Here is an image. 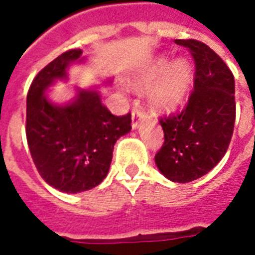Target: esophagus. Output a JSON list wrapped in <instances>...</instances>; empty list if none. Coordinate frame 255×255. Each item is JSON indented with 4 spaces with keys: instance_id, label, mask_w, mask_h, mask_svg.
Returning a JSON list of instances; mask_svg holds the SVG:
<instances>
[{
    "instance_id": "34e87169",
    "label": "esophagus",
    "mask_w": 255,
    "mask_h": 255,
    "mask_svg": "<svg viewBox=\"0 0 255 255\" xmlns=\"http://www.w3.org/2000/svg\"><path fill=\"white\" fill-rule=\"evenodd\" d=\"M144 118V114L140 110L139 104H135V107L132 110V128L135 129V128L139 127V123L141 122V119Z\"/></svg>"
}]
</instances>
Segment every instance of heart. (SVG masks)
Returning a JSON list of instances; mask_svg holds the SVG:
<instances>
[{
    "instance_id": "1",
    "label": "heart",
    "mask_w": 255,
    "mask_h": 255,
    "mask_svg": "<svg viewBox=\"0 0 255 255\" xmlns=\"http://www.w3.org/2000/svg\"><path fill=\"white\" fill-rule=\"evenodd\" d=\"M192 81V65L188 59H177L170 65L169 58L160 57L145 66L136 75V87H149L151 102L160 110H172L177 106L188 92Z\"/></svg>"
}]
</instances>
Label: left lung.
<instances>
[{
    "instance_id": "1",
    "label": "left lung",
    "mask_w": 255,
    "mask_h": 255,
    "mask_svg": "<svg viewBox=\"0 0 255 255\" xmlns=\"http://www.w3.org/2000/svg\"><path fill=\"white\" fill-rule=\"evenodd\" d=\"M174 42L189 50L194 59L193 91L181 112L160 119L164 144L155 161L168 180L184 184L213 169L228 151L236 122L234 77L205 43Z\"/></svg>"
}]
</instances>
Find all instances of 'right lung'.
<instances>
[{
    "label": "right lung",
    "instance_id": "obj_1",
    "mask_svg": "<svg viewBox=\"0 0 255 255\" xmlns=\"http://www.w3.org/2000/svg\"><path fill=\"white\" fill-rule=\"evenodd\" d=\"M85 61L81 49L55 58L34 78L26 100V139L34 164L49 185L65 193L99 185L110 170L114 145L131 131V114L112 115L98 88L77 87L66 104L49 99L50 86L67 81L70 65Z\"/></svg>",
    "mask_w": 255,
    "mask_h": 255
}]
</instances>
